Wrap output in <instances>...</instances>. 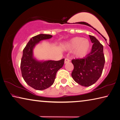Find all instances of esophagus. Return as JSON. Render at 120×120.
Here are the masks:
<instances>
[{
    "mask_svg": "<svg viewBox=\"0 0 120 120\" xmlns=\"http://www.w3.org/2000/svg\"><path fill=\"white\" fill-rule=\"evenodd\" d=\"M70 62V60L68 58H66L65 59V61H64L65 63H69Z\"/></svg>",
    "mask_w": 120,
    "mask_h": 120,
    "instance_id": "obj_1",
    "label": "esophagus"
}]
</instances>
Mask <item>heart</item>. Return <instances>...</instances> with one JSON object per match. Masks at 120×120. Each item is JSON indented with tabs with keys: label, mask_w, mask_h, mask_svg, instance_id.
Masks as SVG:
<instances>
[{
	"label": "heart",
	"mask_w": 120,
	"mask_h": 120,
	"mask_svg": "<svg viewBox=\"0 0 120 120\" xmlns=\"http://www.w3.org/2000/svg\"><path fill=\"white\" fill-rule=\"evenodd\" d=\"M66 48L69 50H73L74 54L77 58H82L89 52L90 49V43L87 39L81 37H74L66 43Z\"/></svg>",
	"instance_id": "b5f03b06"
}]
</instances>
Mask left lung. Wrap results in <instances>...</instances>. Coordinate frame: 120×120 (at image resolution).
<instances>
[{
    "label": "left lung",
    "instance_id": "obj_1",
    "mask_svg": "<svg viewBox=\"0 0 120 120\" xmlns=\"http://www.w3.org/2000/svg\"><path fill=\"white\" fill-rule=\"evenodd\" d=\"M89 36L93 44L91 52L83 58L72 60L74 65L72 77L76 83L84 87H89L97 82L101 75L105 62L103 46L95 37Z\"/></svg>",
    "mask_w": 120,
    "mask_h": 120
}]
</instances>
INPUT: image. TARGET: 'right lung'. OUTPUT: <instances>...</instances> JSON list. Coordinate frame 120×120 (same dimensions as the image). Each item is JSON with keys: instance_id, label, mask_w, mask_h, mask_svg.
I'll list each match as a JSON object with an SVG mask.
<instances>
[{"instance_id": "right-lung-1", "label": "right lung", "mask_w": 120, "mask_h": 120, "mask_svg": "<svg viewBox=\"0 0 120 120\" xmlns=\"http://www.w3.org/2000/svg\"><path fill=\"white\" fill-rule=\"evenodd\" d=\"M52 35L40 34L32 37L23 51L21 59L22 75L26 83L34 89L42 90L54 83L57 72L64 64V58L58 60L38 62L33 58V48L41 40L48 39Z\"/></svg>"}]
</instances>
